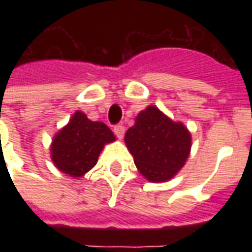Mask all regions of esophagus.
Here are the masks:
<instances>
[{"instance_id": "34e87169", "label": "esophagus", "mask_w": 252, "mask_h": 252, "mask_svg": "<svg viewBox=\"0 0 252 252\" xmlns=\"http://www.w3.org/2000/svg\"><path fill=\"white\" fill-rule=\"evenodd\" d=\"M115 133L116 136L119 137V139H123V136H124V133H126V128H124V126H121V124H119V126H115Z\"/></svg>"}]
</instances>
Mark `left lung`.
<instances>
[{
  "mask_svg": "<svg viewBox=\"0 0 252 252\" xmlns=\"http://www.w3.org/2000/svg\"><path fill=\"white\" fill-rule=\"evenodd\" d=\"M124 140L140 174L157 184L171 180L184 167L191 147L188 128L154 105L136 116Z\"/></svg>",
  "mask_w": 252,
  "mask_h": 252,
  "instance_id": "8db88e82",
  "label": "left lung"
}]
</instances>
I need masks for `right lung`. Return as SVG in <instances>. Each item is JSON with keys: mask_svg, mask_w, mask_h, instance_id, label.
Wrapping results in <instances>:
<instances>
[{"mask_svg": "<svg viewBox=\"0 0 252 252\" xmlns=\"http://www.w3.org/2000/svg\"><path fill=\"white\" fill-rule=\"evenodd\" d=\"M115 140L109 126L89 120L85 113L77 110L52 139L51 159L59 171L74 178L82 177L95 166L105 144Z\"/></svg>", "mask_w": 252, "mask_h": 252, "instance_id": "obj_1", "label": "right lung"}]
</instances>
